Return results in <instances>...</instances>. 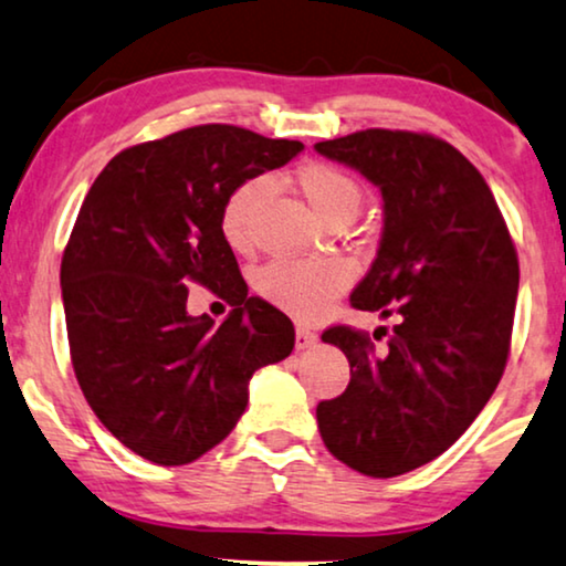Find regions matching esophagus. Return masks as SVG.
I'll return each mask as SVG.
<instances>
[{
	"label": "esophagus",
	"instance_id": "1",
	"mask_svg": "<svg viewBox=\"0 0 566 566\" xmlns=\"http://www.w3.org/2000/svg\"><path fill=\"white\" fill-rule=\"evenodd\" d=\"M315 342H318V336H315L311 328H305V326L295 328V346H297V349H311Z\"/></svg>",
	"mask_w": 566,
	"mask_h": 566
}]
</instances>
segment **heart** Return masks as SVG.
Masks as SVG:
<instances>
[{
	"instance_id": "heart-1",
	"label": "heart",
	"mask_w": 566,
	"mask_h": 566,
	"mask_svg": "<svg viewBox=\"0 0 566 566\" xmlns=\"http://www.w3.org/2000/svg\"><path fill=\"white\" fill-rule=\"evenodd\" d=\"M295 184L315 214L326 222L354 217L361 207V186L357 178L334 163H305L297 170ZM266 188L269 180L255 176L245 178L224 196L220 207V232L235 253H248L253 248V217ZM352 276V263L338 255L313 261L279 259L266 263L255 274V290L279 311L295 315L300 321H315L349 287Z\"/></svg>"
}]
</instances>
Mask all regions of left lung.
Returning a JSON list of instances; mask_svg holds the SVG:
<instances>
[{"label": "left lung", "mask_w": 566, "mask_h": 566, "mask_svg": "<svg viewBox=\"0 0 566 566\" xmlns=\"http://www.w3.org/2000/svg\"><path fill=\"white\" fill-rule=\"evenodd\" d=\"M315 149L380 186L386 228L349 303L398 318L386 349L342 323L323 331L352 378L315 417L349 469L401 476L446 453L492 398L510 357L517 251L484 176L446 139L365 129Z\"/></svg>", "instance_id": "1"}]
</instances>
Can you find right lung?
<instances>
[{"label":"right lung","instance_id":"add662e5","mask_svg":"<svg viewBox=\"0 0 566 566\" xmlns=\"http://www.w3.org/2000/svg\"><path fill=\"white\" fill-rule=\"evenodd\" d=\"M300 149L230 124L188 126L120 149L82 201L62 255L72 367L103 427L147 461L184 465L220 446L251 375L295 346L287 315L248 297L220 207ZM188 283L233 305L220 327L185 313Z\"/></svg>","mask_w":566,"mask_h":566}]
</instances>
